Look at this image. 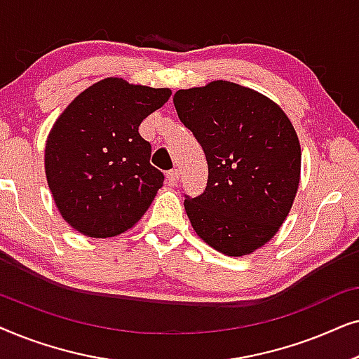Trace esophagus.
Segmentation results:
<instances>
[{
  "label": "esophagus",
  "mask_w": 359,
  "mask_h": 359,
  "mask_svg": "<svg viewBox=\"0 0 359 359\" xmlns=\"http://www.w3.org/2000/svg\"><path fill=\"white\" fill-rule=\"evenodd\" d=\"M166 180H168L170 186H176L180 181V171L178 170H171L166 173Z\"/></svg>",
  "instance_id": "34e87169"
}]
</instances>
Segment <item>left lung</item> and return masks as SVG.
I'll return each instance as SVG.
<instances>
[{
  "label": "left lung",
  "instance_id": "1",
  "mask_svg": "<svg viewBox=\"0 0 359 359\" xmlns=\"http://www.w3.org/2000/svg\"><path fill=\"white\" fill-rule=\"evenodd\" d=\"M173 102L209 166L204 193L184 201L194 232L227 257L257 252L297 194L301 144L292 122L268 96L224 80L178 90Z\"/></svg>",
  "mask_w": 359,
  "mask_h": 359
}]
</instances>
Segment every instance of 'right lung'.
<instances>
[{"mask_svg":"<svg viewBox=\"0 0 359 359\" xmlns=\"http://www.w3.org/2000/svg\"><path fill=\"white\" fill-rule=\"evenodd\" d=\"M170 88L104 78L58 116L46 142V176L63 220L93 238L134 227L163 186L139 134L147 116L170 100Z\"/></svg>","mask_w":359,"mask_h":359,"instance_id":"1","label":"right lung"}]
</instances>
